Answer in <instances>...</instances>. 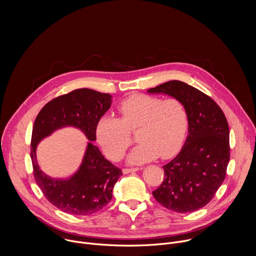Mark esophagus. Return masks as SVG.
Segmentation results:
<instances>
[{"mask_svg": "<svg viewBox=\"0 0 256 256\" xmlns=\"http://www.w3.org/2000/svg\"><path fill=\"white\" fill-rule=\"evenodd\" d=\"M138 168H124V169H122V173L124 174H128V173H132V172H136V171H138Z\"/></svg>", "mask_w": 256, "mask_h": 256, "instance_id": "obj_1", "label": "esophagus"}]
</instances>
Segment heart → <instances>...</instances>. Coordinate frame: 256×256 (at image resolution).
<instances>
[{"label":"heart","instance_id":"heart-1","mask_svg":"<svg viewBox=\"0 0 256 256\" xmlns=\"http://www.w3.org/2000/svg\"><path fill=\"white\" fill-rule=\"evenodd\" d=\"M120 118L103 116L96 124V138L105 154L120 160L130 144V132L138 128L140 142L126 157L130 165H140L156 159L171 157L184 142L188 118L184 105L178 99L136 94L122 101Z\"/></svg>","mask_w":256,"mask_h":256}]
</instances>
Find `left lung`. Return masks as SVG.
Returning a JSON list of instances; mask_svg holds the SVG:
<instances>
[{
  "mask_svg": "<svg viewBox=\"0 0 256 256\" xmlns=\"http://www.w3.org/2000/svg\"><path fill=\"white\" fill-rule=\"evenodd\" d=\"M147 92L178 99L188 118L184 147L163 166L164 180L153 196L168 210L194 212L210 202L225 179L230 160L227 120L212 98L184 82L169 81Z\"/></svg>",
  "mask_w": 256,
  "mask_h": 256,
  "instance_id": "1",
  "label": "left lung"
}]
</instances>
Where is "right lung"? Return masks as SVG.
Masks as SVG:
<instances>
[{"label": "right lung", "mask_w": 256, "mask_h": 256, "mask_svg": "<svg viewBox=\"0 0 256 256\" xmlns=\"http://www.w3.org/2000/svg\"><path fill=\"white\" fill-rule=\"evenodd\" d=\"M112 96L91 89H77L52 99L36 118L31 138L34 178L48 200L58 210L75 216H89L102 210L112 198V190L122 176L92 142L96 124L110 108ZM75 127L88 138V147L78 171L68 178H52L40 169L36 157L39 142L54 131Z\"/></svg>", "instance_id": "add662e5"}]
</instances>
